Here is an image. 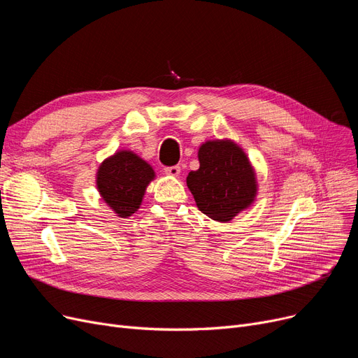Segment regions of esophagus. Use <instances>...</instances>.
<instances>
[{"label":"esophagus","mask_w":358,"mask_h":358,"mask_svg":"<svg viewBox=\"0 0 358 358\" xmlns=\"http://www.w3.org/2000/svg\"><path fill=\"white\" fill-rule=\"evenodd\" d=\"M164 173L166 176H171V177H178L181 173V166L180 165H173V166H166L164 168Z\"/></svg>","instance_id":"34e87169"}]
</instances>
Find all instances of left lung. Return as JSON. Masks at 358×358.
Listing matches in <instances>:
<instances>
[{"mask_svg": "<svg viewBox=\"0 0 358 358\" xmlns=\"http://www.w3.org/2000/svg\"><path fill=\"white\" fill-rule=\"evenodd\" d=\"M199 161L200 168L189 173L187 185L201 213L217 222H229L254 201V169L236 143L206 142L199 149Z\"/></svg>", "mask_w": 358, "mask_h": 358, "instance_id": "1", "label": "left lung"}]
</instances>
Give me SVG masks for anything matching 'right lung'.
I'll list each match as a JSON object with an SVG mask.
<instances>
[{
	"mask_svg": "<svg viewBox=\"0 0 358 358\" xmlns=\"http://www.w3.org/2000/svg\"><path fill=\"white\" fill-rule=\"evenodd\" d=\"M154 177L148 162L130 150H120L100 165L97 189L113 210L127 217L139 209L146 185Z\"/></svg>",
	"mask_w": 358,
	"mask_h": 358,
	"instance_id": "add662e5",
	"label": "right lung"
}]
</instances>
